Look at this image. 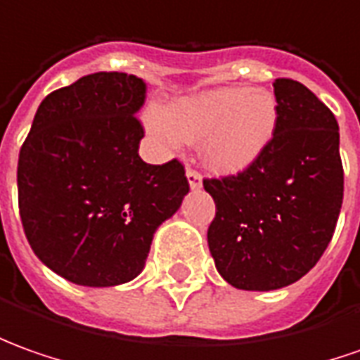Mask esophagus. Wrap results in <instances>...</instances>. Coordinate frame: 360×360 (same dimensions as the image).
Masks as SVG:
<instances>
[{
    "instance_id": "1",
    "label": "esophagus",
    "mask_w": 360,
    "mask_h": 360,
    "mask_svg": "<svg viewBox=\"0 0 360 360\" xmlns=\"http://www.w3.org/2000/svg\"><path fill=\"white\" fill-rule=\"evenodd\" d=\"M187 181H189V187L193 191H199L202 187V181H200L199 173H195L193 169H187Z\"/></svg>"
}]
</instances>
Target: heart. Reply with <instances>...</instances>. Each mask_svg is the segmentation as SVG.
Segmentation results:
<instances>
[{
  "label": "heart",
  "instance_id": "obj_1",
  "mask_svg": "<svg viewBox=\"0 0 360 360\" xmlns=\"http://www.w3.org/2000/svg\"><path fill=\"white\" fill-rule=\"evenodd\" d=\"M151 131L171 143H197L199 158L217 175L250 169L270 148L278 128V100L266 88L224 86L177 98L148 116Z\"/></svg>",
  "mask_w": 360,
  "mask_h": 360
}]
</instances>
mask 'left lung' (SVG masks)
<instances>
[{
  "mask_svg": "<svg viewBox=\"0 0 360 360\" xmlns=\"http://www.w3.org/2000/svg\"><path fill=\"white\" fill-rule=\"evenodd\" d=\"M278 128L250 169L205 179L217 205L207 240L226 282L270 292L297 282L331 242L343 205L333 112L297 80L274 82Z\"/></svg>",
  "mask_w": 360,
  "mask_h": 360,
  "instance_id": "1",
  "label": "left lung"
}]
</instances>
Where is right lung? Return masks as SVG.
Wrapping results in <instances>:
<instances>
[{"label": "right lung", "instance_id": "right-lung-1", "mask_svg": "<svg viewBox=\"0 0 360 360\" xmlns=\"http://www.w3.org/2000/svg\"><path fill=\"white\" fill-rule=\"evenodd\" d=\"M146 90L126 72L78 78L41 102L19 151L27 240L68 282L112 288L134 280L155 231L189 193L179 161L149 165L139 158L136 114Z\"/></svg>", "mask_w": 360, "mask_h": 360}]
</instances>
